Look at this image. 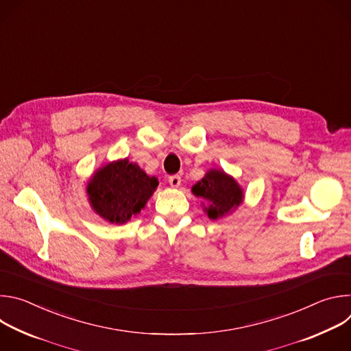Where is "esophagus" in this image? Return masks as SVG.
<instances>
[{
	"label": "esophagus",
	"mask_w": 351,
	"mask_h": 351,
	"mask_svg": "<svg viewBox=\"0 0 351 351\" xmlns=\"http://www.w3.org/2000/svg\"><path fill=\"white\" fill-rule=\"evenodd\" d=\"M168 182H169L171 187H179L180 182H182V178L179 175H172V176H169Z\"/></svg>",
	"instance_id": "34e87169"
}]
</instances>
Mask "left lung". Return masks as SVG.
I'll list each match as a JSON object with an SVG mask.
<instances>
[{
	"instance_id": "obj_1",
	"label": "left lung",
	"mask_w": 351,
	"mask_h": 351,
	"mask_svg": "<svg viewBox=\"0 0 351 351\" xmlns=\"http://www.w3.org/2000/svg\"><path fill=\"white\" fill-rule=\"evenodd\" d=\"M191 191L194 195L207 199L208 207H206V213L210 219L230 214L241 204L244 197L239 183L221 169H210L202 180L191 187Z\"/></svg>"
}]
</instances>
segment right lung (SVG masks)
Masks as SVG:
<instances>
[{"label":"right lung","mask_w":351,"mask_h":351,"mask_svg":"<svg viewBox=\"0 0 351 351\" xmlns=\"http://www.w3.org/2000/svg\"><path fill=\"white\" fill-rule=\"evenodd\" d=\"M157 186L158 179L137 164L118 160L94 172L87 183L88 203L106 221L122 225L144 208Z\"/></svg>","instance_id":"obj_1"}]
</instances>
